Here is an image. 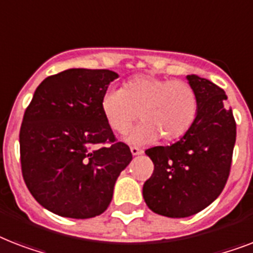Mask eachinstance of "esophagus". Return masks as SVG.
<instances>
[{
  "mask_svg": "<svg viewBox=\"0 0 253 253\" xmlns=\"http://www.w3.org/2000/svg\"><path fill=\"white\" fill-rule=\"evenodd\" d=\"M130 150H131V154L134 155V156L143 154V150H140V148H138V147H131Z\"/></svg>",
  "mask_w": 253,
  "mask_h": 253,
  "instance_id": "34e87169",
  "label": "esophagus"
}]
</instances>
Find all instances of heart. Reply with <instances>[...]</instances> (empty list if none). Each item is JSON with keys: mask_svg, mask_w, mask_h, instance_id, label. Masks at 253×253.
<instances>
[{"mask_svg": "<svg viewBox=\"0 0 253 253\" xmlns=\"http://www.w3.org/2000/svg\"><path fill=\"white\" fill-rule=\"evenodd\" d=\"M197 90L185 80H169L155 75H138L122 89H107L101 98V111L107 125L125 134L139 118L143 122L127 140L134 144L178 140L192 128L198 115Z\"/></svg>", "mask_w": 253, "mask_h": 253, "instance_id": "b5f03b06", "label": "heart"}]
</instances>
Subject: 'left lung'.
<instances>
[{
  "mask_svg": "<svg viewBox=\"0 0 253 253\" xmlns=\"http://www.w3.org/2000/svg\"><path fill=\"white\" fill-rule=\"evenodd\" d=\"M200 99L192 128L170 146L148 148L154 173L143 185L147 206L159 215H194L218 198L227 182L236 123L222 87L196 75L186 76Z\"/></svg>",
  "mask_w": 253,
  "mask_h": 253,
  "instance_id": "8db88e82",
  "label": "left lung"
}]
</instances>
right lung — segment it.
I'll list each match as a JSON object with an SVG mask.
<instances>
[{
	"instance_id": "obj_1",
	"label": "right lung",
	"mask_w": 253,
	"mask_h": 253,
	"mask_svg": "<svg viewBox=\"0 0 253 253\" xmlns=\"http://www.w3.org/2000/svg\"><path fill=\"white\" fill-rule=\"evenodd\" d=\"M118 75L72 68L42 81L19 131L22 176L53 214L86 219L110 205L115 181L130 164L101 111V98ZM107 144V146H103Z\"/></svg>"
}]
</instances>
